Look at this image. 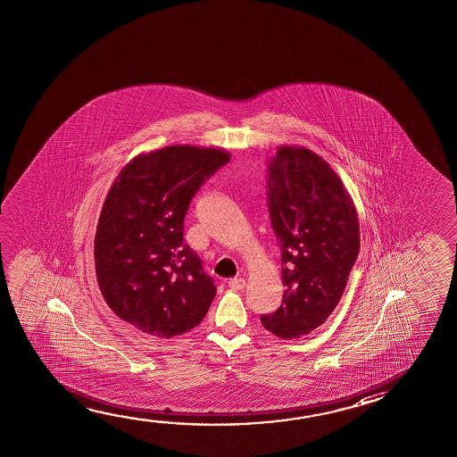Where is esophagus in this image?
Masks as SVG:
<instances>
[{"label": "esophagus", "mask_w": 457, "mask_h": 457, "mask_svg": "<svg viewBox=\"0 0 457 457\" xmlns=\"http://www.w3.org/2000/svg\"><path fill=\"white\" fill-rule=\"evenodd\" d=\"M228 286L231 287L232 291H240L245 287V279L244 278H231L228 281Z\"/></svg>", "instance_id": "esophagus-1"}]
</instances>
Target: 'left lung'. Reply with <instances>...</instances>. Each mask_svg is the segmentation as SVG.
<instances>
[{"label":"left lung","instance_id":"8db88e82","mask_svg":"<svg viewBox=\"0 0 457 457\" xmlns=\"http://www.w3.org/2000/svg\"><path fill=\"white\" fill-rule=\"evenodd\" d=\"M269 212L281 245L283 303L261 316L283 339L324 324L345 294L360 252V223L343 180L320 155L279 145L269 163Z\"/></svg>","mask_w":457,"mask_h":457}]
</instances>
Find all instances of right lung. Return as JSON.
<instances>
[{
	"mask_svg": "<svg viewBox=\"0 0 457 457\" xmlns=\"http://www.w3.org/2000/svg\"><path fill=\"white\" fill-rule=\"evenodd\" d=\"M229 159L192 145L141 153L106 195L94 238L97 281L112 312L143 333L178 337L207 314L217 287L184 244V219L201 184Z\"/></svg>",
	"mask_w": 457,
	"mask_h": 457,
	"instance_id": "1",
	"label": "right lung"
}]
</instances>
